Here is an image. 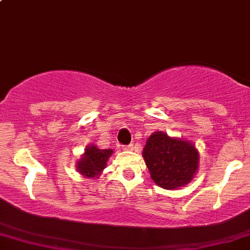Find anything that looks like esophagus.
<instances>
[{
  "mask_svg": "<svg viewBox=\"0 0 250 250\" xmlns=\"http://www.w3.org/2000/svg\"><path fill=\"white\" fill-rule=\"evenodd\" d=\"M132 144H128V146H123V149L124 150H132Z\"/></svg>",
  "mask_w": 250,
  "mask_h": 250,
  "instance_id": "34e87169",
  "label": "esophagus"
}]
</instances>
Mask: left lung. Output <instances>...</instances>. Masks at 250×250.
Returning a JSON list of instances; mask_svg holds the SVG:
<instances>
[{
	"label": "left lung",
	"mask_w": 250,
	"mask_h": 250,
	"mask_svg": "<svg viewBox=\"0 0 250 250\" xmlns=\"http://www.w3.org/2000/svg\"><path fill=\"white\" fill-rule=\"evenodd\" d=\"M143 157L151 179L165 189L186 186L199 167V152L195 146L161 131L147 138Z\"/></svg>",
	"instance_id": "1"
}]
</instances>
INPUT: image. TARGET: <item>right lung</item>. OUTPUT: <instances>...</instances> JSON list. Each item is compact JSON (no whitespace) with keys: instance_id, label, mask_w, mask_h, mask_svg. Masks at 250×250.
Returning a JSON list of instances; mask_svg holds the SVG:
<instances>
[{"instance_id":"1","label":"right lung","mask_w":250,"mask_h":250,"mask_svg":"<svg viewBox=\"0 0 250 250\" xmlns=\"http://www.w3.org/2000/svg\"><path fill=\"white\" fill-rule=\"evenodd\" d=\"M113 154L112 149L101 150L96 146H88L84 149V154L77 162L76 168L81 175L85 178L98 179L103 170L106 168L107 160Z\"/></svg>"}]
</instances>
